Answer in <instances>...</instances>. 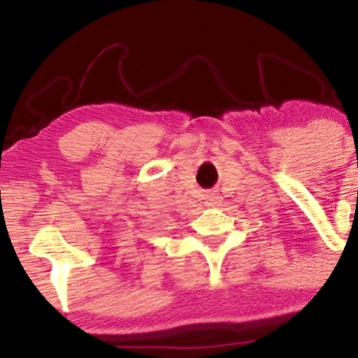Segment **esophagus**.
I'll return each mask as SVG.
<instances>
[{"label":"esophagus","mask_w":358,"mask_h":358,"mask_svg":"<svg viewBox=\"0 0 358 358\" xmlns=\"http://www.w3.org/2000/svg\"><path fill=\"white\" fill-rule=\"evenodd\" d=\"M220 196L216 192H208L206 194V206H218Z\"/></svg>","instance_id":"esophagus-1"}]
</instances>
